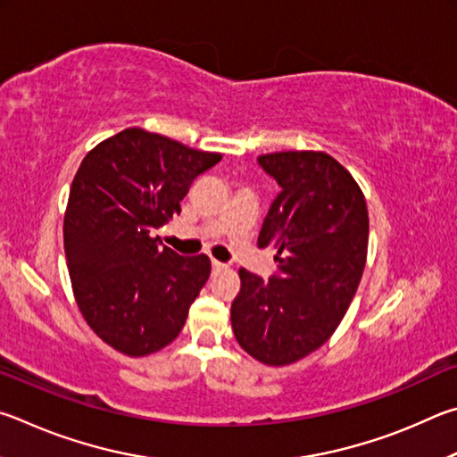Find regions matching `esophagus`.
Segmentation results:
<instances>
[{
    "label": "esophagus",
    "mask_w": 457,
    "mask_h": 457,
    "mask_svg": "<svg viewBox=\"0 0 457 457\" xmlns=\"http://www.w3.org/2000/svg\"><path fill=\"white\" fill-rule=\"evenodd\" d=\"M224 269H227V265H224V262L212 259V270H224Z\"/></svg>",
    "instance_id": "esophagus-1"
}]
</instances>
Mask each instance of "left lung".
Here are the masks:
<instances>
[{"instance_id": "8db88e82", "label": "left lung", "mask_w": 457, "mask_h": 457, "mask_svg": "<svg viewBox=\"0 0 457 457\" xmlns=\"http://www.w3.org/2000/svg\"><path fill=\"white\" fill-rule=\"evenodd\" d=\"M259 164L281 187L259 235L278 275L262 281L238 269L230 325L253 359L283 367L321 347L347 313L365 269L370 214L363 190L327 152H270Z\"/></svg>"}]
</instances>
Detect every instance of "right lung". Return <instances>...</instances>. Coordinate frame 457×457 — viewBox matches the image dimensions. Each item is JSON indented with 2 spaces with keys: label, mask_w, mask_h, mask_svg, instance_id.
Returning <instances> with one entry per match:
<instances>
[{
  "label": "right lung",
  "mask_w": 457,
  "mask_h": 457,
  "mask_svg": "<svg viewBox=\"0 0 457 457\" xmlns=\"http://www.w3.org/2000/svg\"><path fill=\"white\" fill-rule=\"evenodd\" d=\"M220 158L126 128L78 168L63 214L71 291L90 329L122 355L170 345L211 277L206 254L180 257L154 233L180 214L190 184Z\"/></svg>",
  "instance_id": "obj_1"
}]
</instances>
